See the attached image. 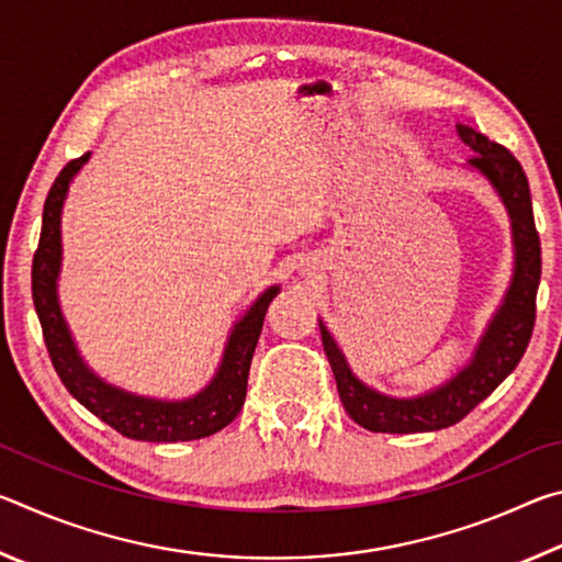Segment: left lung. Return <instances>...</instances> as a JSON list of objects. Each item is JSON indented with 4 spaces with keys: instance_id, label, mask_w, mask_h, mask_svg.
I'll return each instance as SVG.
<instances>
[{
    "instance_id": "obj_1",
    "label": "left lung",
    "mask_w": 562,
    "mask_h": 562,
    "mask_svg": "<svg viewBox=\"0 0 562 562\" xmlns=\"http://www.w3.org/2000/svg\"><path fill=\"white\" fill-rule=\"evenodd\" d=\"M459 138L473 150L469 164L486 176L508 207L516 243V274L496 319L491 322L486 337L469 367L453 376L449 384L418 398H392L374 392L349 372L335 339L319 322L322 345L337 379V392L347 414L359 426L376 434H418L439 431L459 424L469 416L526 355L536 327V294L540 284V237L532 217L530 188L526 170L518 158L496 140L469 126H459Z\"/></svg>"
}]
</instances>
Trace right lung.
Instances as JSON below:
<instances>
[{
  "label": "right lung",
  "mask_w": 562,
  "mask_h": 562,
  "mask_svg": "<svg viewBox=\"0 0 562 562\" xmlns=\"http://www.w3.org/2000/svg\"><path fill=\"white\" fill-rule=\"evenodd\" d=\"M91 154L69 160L49 188L42 215V235L32 262V297L36 315L42 322V335L49 359L61 384L69 389L76 402L89 408L93 416L106 422L121 436L136 441H195L225 429L240 414L247 394V374H250L252 355L258 347L262 319L270 302L278 297V288H270L252 304L250 312L237 322L231 341L225 347V359L217 376L205 392L190 402H154V398L131 396L121 389L103 384L93 376L74 349L69 329L56 302V278L61 262V205L76 170L87 164Z\"/></svg>",
  "instance_id": "1"
}]
</instances>
